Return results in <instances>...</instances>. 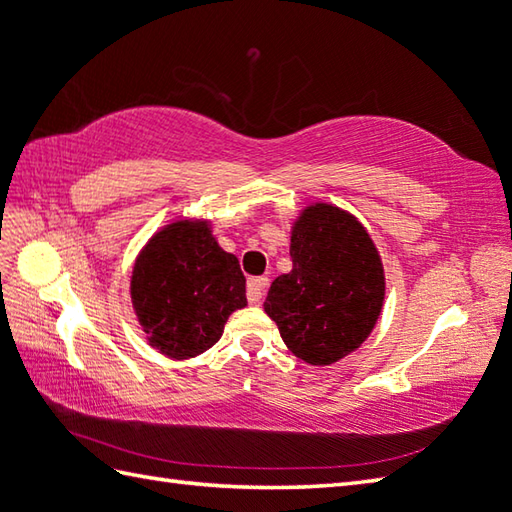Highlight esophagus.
Masks as SVG:
<instances>
[{
  "instance_id": "34e87169",
  "label": "esophagus",
  "mask_w": 512,
  "mask_h": 512,
  "mask_svg": "<svg viewBox=\"0 0 512 512\" xmlns=\"http://www.w3.org/2000/svg\"><path fill=\"white\" fill-rule=\"evenodd\" d=\"M268 285L266 277H251L246 283V299L248 303H259L261 296H264V290Z\"/></svg>"
}]
</instances>
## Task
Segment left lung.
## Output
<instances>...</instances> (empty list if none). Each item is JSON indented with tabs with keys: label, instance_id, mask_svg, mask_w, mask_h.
I'll return each mask as SVG.
<instances>
[{
	"label": "left lung",
	"instance_id": "1",
	"mask_svg": "<svg viewBox=\"0 0 512 512\" xmlns=\"http://www.w3.org/2000/svg\"><path fill=\"white\" fill-rule=\"evenodd\" d=\"M292 270L272 281L264 310L296 358L327 366L371 334L384 305V266L351 213L305 207L292 227Z\"/></svg>",
	"mask_w": 512,
	"mask_h": 512
}]
</instances>
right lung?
<instances>
[{
  "label": "right lung",
  "mask_w": 512,
  "mask_h": 512,
  "mask_svg": "<svg viewBox=\"0 0 512 512\" xmlns=\"http://www.w3.org/2000/svg\"><path fill=\"white\" fill-rule=\"evenodd\" d=\"M130 299L152 347L187 360L211 349L229 316L246 305V279L237 257L218 246L209 222L178 220L139 253Z\"/></svg>",
  "instance_id": "obj_1"
}]
</instances>
